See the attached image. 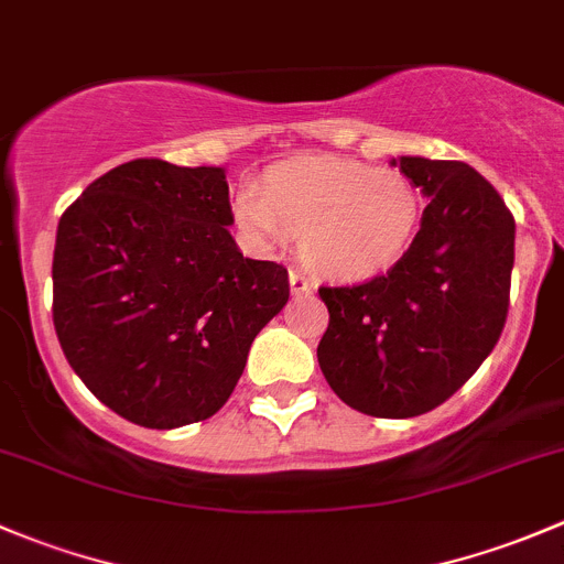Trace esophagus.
I'll use <instances>...</instances> for the list:
<instances>
[{"mask_svg":"<svg viewBox=\"0 0 564 564\" xmlns=\"http://www.w3.org/2000/svg\"><path fill=\"white\" fill-rule=\"evenodd\" d=\"M289 283H292L294 297H300V294H311L316 289L314 281H311V278H305L303 272H297V270L289 272Z\"/></svg>","mask_w":564,"mask_h":564,"instance_id":"1","label":"esophagus"}]
</instances>
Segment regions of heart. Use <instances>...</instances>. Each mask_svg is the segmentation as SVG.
I'll return each mask as SVG.
<instances>
[{
	"label": "heart",
	"instance_id": "heart-1",
	"mask_svg": "<svg viewBox=\"0 0 564 564\" xmlns=\"http://www.w3.org/2000/svg\"><path fill=\"white\" fill-rule=\"evenodd\" d=\"M235 213L267 242L300 237L318 275L368 281L398 264L412 246L423 198L398 169L324 155L270 169L259 193L237 198Z\"/></svg>",
	"mask_w": 564,
	"mask_h": 564
}]
</instances>
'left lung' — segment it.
<instances>
[{
	"mask_svg": "<svg viewBox=\"0 0 564 564\" xmlns=\"http://www.w3.org/2000/svg\"><path fill=\"white\" fill-rule=\"evenodd\" d=\"M398 166L429 196L420 231L384 275L318 286L329 324L316 349L340 401L392 420L445 403L491 355L516 256L513 213L486 176L460 161Z\"/></svg>",
	"mask_w": 564,
	"mask_h": 564,
	"instance_id": "obj_1",
	"label": "left lung"
}]
</instances>
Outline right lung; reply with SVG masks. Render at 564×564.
Segmentation results:
<instances>
[{
  "label": "right lung",
  "instance_id": "1",
  "mask_svg": "<svg viewBox=\"0 0 564 564\" xmlns=\"http://www.w3.org/2000/svg\"><path fill=\"white\" fill-rule=\"evenodd\" d=\"M226 172L158 158L122 163L62 213L54 327L73 371L144 429L207 420L229 401L289 272L246 259Z\"/></svg>",
  "mask_w": 564,
  "mask_h": 564
}]
</instances>
